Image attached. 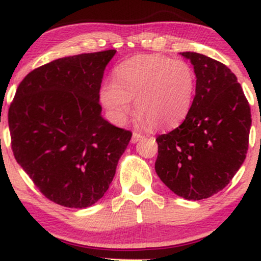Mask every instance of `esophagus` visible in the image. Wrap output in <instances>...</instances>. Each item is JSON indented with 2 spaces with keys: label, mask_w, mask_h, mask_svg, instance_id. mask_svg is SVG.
<instances>
[{
  "label": "esophagus",
  "mask_w": 261,
  "mask_h": 261,
  "mask_svg": "<svg viewBox=\"0 0 261 261\" xmlns=\"http://www.w3.org/2000/svg\"><path fill=\"white\" fill-rule=\"evenodd\" d=\"M142 139H143L142 135L137 134V133H134V134H133V137H131V143L139 142V141H141Z\"/></svg>",
  "instance_id": "1"
}]
</instances>
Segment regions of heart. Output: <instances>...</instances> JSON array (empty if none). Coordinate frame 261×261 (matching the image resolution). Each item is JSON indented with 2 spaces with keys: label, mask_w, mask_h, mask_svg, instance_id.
Here are the masks:
<instances>
[{
  "label": "heart",
  "mask_w": 261,
  "mask_h": 261,
  "mask_svg": "<svg viewBox=\"0 0 261 261\" xmlns=\"http://www.w3.org/2000/svg\"><path fill=\"white\" fill-rule=\"evenodd\" d=\"M196 91L193 67L181 60L163 55H137L115 68V81L100 88V101L109 118L122 124L131 112L153 128H172L187 118Z\"/></svg>",
  "instance_id": "heart-1"
}]
</instances>
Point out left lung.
<instances>
[{
  "label": "left lung",
  "mask_w": 261,
  "mask_h": 261,
  "mask_svg": "<svg viewBox=\"0 0 261 261\" xmlns=\"http://www.w3.org/2000/svg\"><path fill=\"white\" fill-rule=\"evenodd\" d=\"M196 76L193 106L180 126L160 135L154 169L173 193L201 200L222 190L245 160L250 108L236 74L216 60L180 53Z\"/></svg>",
  "instance_id": "left-lung-1"
}]
</instances>
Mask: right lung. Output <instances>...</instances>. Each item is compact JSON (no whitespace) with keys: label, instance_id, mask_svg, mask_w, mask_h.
Wrapping results in <instances>:
<instances>
[{"label":"right lung","instance_id":"1","mask_svg":"<svg viewBox=\"0 0 261 261\" xmlns=\"http://www.w3.org/2000/svg\"><path fill=\"white\" fill-rule=\"evenodd\" d=\"M115 53L81 54L35 68L8 110L17 163L43 195L65 207H88L104 196L133 136L101 116V79Z\"/></svg>","mask_w":261,"mask_h":261}]
</instances>
